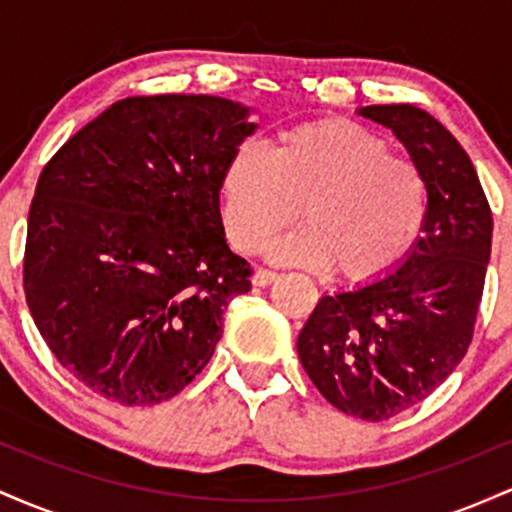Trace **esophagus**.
<instances>
[{
    "mask_svg": "<svg viewBox=\"0 0 512 512\" xmlns=\"http://www.w3.org/2000/svg\"><path fill=\"white\" fill-rule=\"evenodd\" d=\"M276 272H272V269H264V267H257L255 274H252V284L255 286H269L272 281H276Z\"/></svg>",
    "mask_w": 512,
    "mask_h": 512,
    "instance_id": "esophagus-1",
    "label": "esophagus"
}]
</instances>
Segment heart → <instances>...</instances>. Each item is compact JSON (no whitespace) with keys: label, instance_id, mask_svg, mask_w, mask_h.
Here are the masks:
<instances>
[{"label":"heart","instance_id":"heart-1","mask_svg":"<svg viewBox=\"0 0 512 512\" xmlns=\"http://www.w3.org/2000/svg\"><path fill=\"white\" fill-rule=\"evenodd\" d=\"M221 216L240 252H257L296 219L269 257L327 269L339 279H383L411 255L428 219V182L409 158L390 154L373 129L351 120L291 127L267 154L240 146L223 168Z\"/></svg>","mask_w":512,"mask_h":512}]
</instances>
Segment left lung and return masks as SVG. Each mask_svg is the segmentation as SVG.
<instances>
[{"mask_svg":"<svg viewBox=\"0 0 512 512\" xmlns=\"http://www.w3.org/2000/svg\"><path fill=\"white\" fill-rule=\"evenodd\" d=\"M428 182V219L411 255L373 284L322 296L298 356L327 402L385 421L424 402L472 342L491 257L493 219L472 161L436 117L414 105H366Z\"/></svg>","mask_w":512,"mask_h":512,"instance_id":"1","label":"left lung"}]
</instances>
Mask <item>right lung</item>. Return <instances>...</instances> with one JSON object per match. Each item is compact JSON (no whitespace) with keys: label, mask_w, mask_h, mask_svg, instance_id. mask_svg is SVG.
Segmentation results:
<instances>
[{"label":"right lung","mask_w":512,"mask_h":512,"mask_svg":"<svg viewBox=\"0 0 512 512\" xmlns=\"http://www.w3.org/2000/svg\"><path fill=\"white\" fill-rule=\"evenodd\" d=\"M219 96H134L50 158L28 211L23 289L76 380L125 407L175 397L207 366L250 264L223 233L219 185L255 132Z\"/></svg>","instance_id":"add662e5"}]
</instances>
